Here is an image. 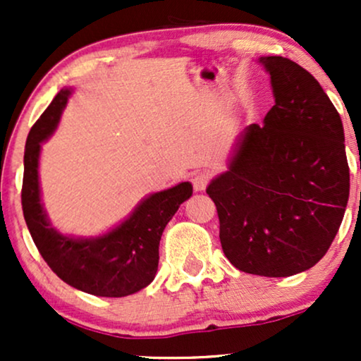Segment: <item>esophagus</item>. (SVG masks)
I'll return each mask as SVG.
<instances>
[{"instance_id": "34e87169", "label": "esophagus", "mask_w": 361, "mask_h": 361, "mask_svg": "<svg viewBox=\"0 0 361 361\" xmlns=\"http://www.w3.org/2000/svg\"><path fill=\"white\" fill-rule=\"evenodd\" d=\"M210 181V175L205 171H200V173H195L192 176V183H193V188L197 190V192H202V190L207 188V185H209Z\"/></svg>"}]
</instances>
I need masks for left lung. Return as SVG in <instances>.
I'll use <instances>...</instances> for the list:
<instances>
[{
  "label": "left lung",
  "mask_w": 361,
  "mask_h": 361,
  "mask_svg": "<svg viewBox=\"0 0 361 361\" xmlns=\"http://www.w3.org/2000/svg\"><path fill=\"white\" fill-rule=\"evenodd\" d=\"M275 105L251 123L229 169L210 181L221 244L238 270L290 276L312 268L336 238L350 168L341 117L316 78L281 56L259 57Z\"/></svg>",
  "instance_id": "obj_1"
}]
</instances>
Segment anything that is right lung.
Returning <instances> with one entry per match:
<instances>
[{
  "label": "right lung",
  "mask_w": 361,
  "mask_h": 361,
  "mask_svg": "<svg viewBox=\"0 0 361 361\" xmlns=\"http://www.w3.org/2000/svg\"><path fill=\"white\" fill-rule=\"evenodd\" d=\"M71 90H61L30 128L23 156V217L45 263L62 281L98 297H126L154 280L159 241L178 207L188 200V181L149 195L130 217L98 238H69L49 222L39 185L40 142L56 130Z\"/></svg>",
  "instance_id": "add662e5"
}]
</instances>
